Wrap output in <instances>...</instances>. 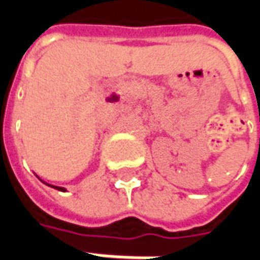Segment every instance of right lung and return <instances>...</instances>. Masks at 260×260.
Masks as SVG:
<instances>
[{
    "mask_svg": "<svg viewBox=\"0 0 260 260\" xmlns=\"http://www.w3.org/2000/svg\"><path fill=\"white\" fill-rule=\"evenodd\" d=\"M50 186H51V185H50ZM53 188H55V189H58V191L65 192V188H61V186H53Z\"/></svg>",
    "mask_w": 260,
    "mask_h": 260,
    "instance_id": "obj_1",
    "label": "right lung"
}]
</instances>
